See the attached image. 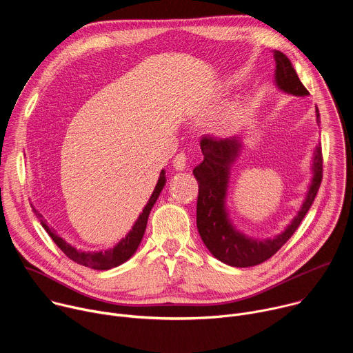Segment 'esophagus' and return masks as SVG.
Segmentation results:
<instances>
[{"mask_svg":"<svg viewBox=\"0 0 353 353\" xmlns=\"http://www.w3.org/2000/svg\"><path fill=\"white\" fill-rule=\"evenodd\" d=\"M173 168L177 170V172H183L187 169V157L184 154H179L174 157L173 159Z\"/></svg>","mask_w":353,"mask_h":353,"instance_id":"esophagus-1","label":"esophagus"}]
</instances>
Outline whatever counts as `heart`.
Segmentation results:
<instances>
[{
    "label": "heart",
    "mask_w": 353,
    "mask_h": 353,
    "mask_svg": "<svg viewBox=\"0 0 353 353\" xmlns=\"http://www.w3.org/2000/svg\"><path fill=\"white\" fill-rule=\"evenodd\" d=\"M207 116H208V112H204V113H199V114L196 116V119H198V120H201V119H204V117H207ZM229 127H230V121L228 120V121H225V123H223L222 130H225V131H226V130H229Z\"/></svg>",
    "instance_id": "obj_1"
}]
</instances>
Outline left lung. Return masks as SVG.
Wrapping results in <instances>:
<instances>
[{"mask_svg": "<svg viewBox=\"0 0 353 353\" xmlns=\"http://www.w3.org/2000/svg\"><path fill=\"white\" fill-rule=\"evenodd\" d=\"M272 54L275 60L274 83L276 89L292 96H307L309 90L300 82L290 60L278 50H272ZM316 123L320 127L321 121L317 106ZM244 131L245 130L239 135L219 141L204 138L201 141L204 161L192 170V174L198 181V233L215 259L237 268L254 267L267 261L290 239L313 204L321 184L323 172L321 143L317 142L313 148L310 165L312 179L303 203L293 219L274 237L260 239L245 234L233 223L228 207L232 169L241 155L244 146L243 138L245 135Z\"/></svg>", "mask_w": 353, "mask_h": 353, "instance_id": "left-lung-1", "label": "left lung"}]
</instances>
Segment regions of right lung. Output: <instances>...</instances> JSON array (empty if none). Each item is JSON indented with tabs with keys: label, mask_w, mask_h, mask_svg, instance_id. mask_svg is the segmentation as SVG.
Returning a JSON list of instances; mask_svg holds the SVG:
<instances>
[{
	"label": "right lung",
	"mask_w": 353,
	"mask_h": 353,
	"mask_svg": "<svg viewBox=\"0 0 353 353\" xmlns=\"http://www.w3.org/2000/svg\"><path fill=\"white\" fill-rule=\"evenodd\" d=\"M165 184H166V172L162 170L161 174H159V179H158V183L155 185V190H154L152 195H150L148 204L145 205V208L139 214V216L135 221V223L131 228V230L114 247L108 248V250H99V251L79 250V248L74 247L72 244H70L60 234H57L53 228H50L47 221L43 218V215L34 207H33V212L39 218L41 226L48 233V236L53 239V241L63 250V253L70 260H72V261H75V263H78L81 265H85L88 268H92V270L106 271V270H112L114 267H119V265L124 264L125 261H128L135 254V251L139 247L141 240L143 237L150 210L154 208V205H155V203L158 201V198H159Z\"/></svg>",
	"instance_id": "add662e5"
}]
</instances>
